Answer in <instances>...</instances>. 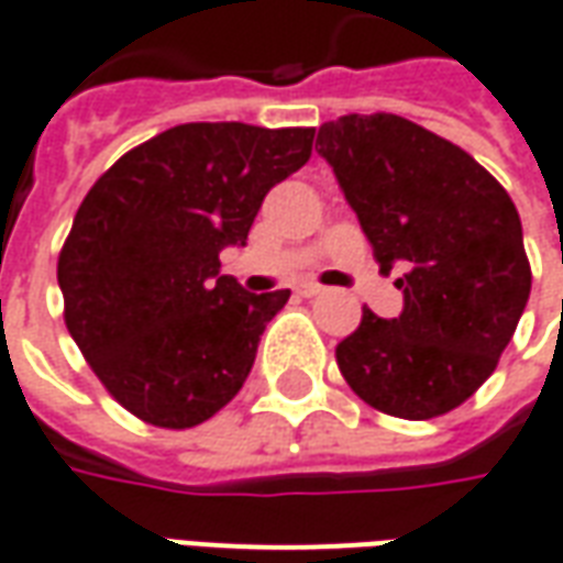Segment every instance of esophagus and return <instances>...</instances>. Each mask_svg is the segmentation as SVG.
<instances>
[{
	"mask_svg": "<svg viewBox=\"0 0 563 563\" xmlns=\"http://www.w3.org/2000/svg\"><path fill=\"white\" fill-rule=\"evenodd\" d=\"M297 294H300V297H318V294H324V288H321V285H314V282H306V285L297 288Z\"/></svg>",
	"mask_w": 563,
	"mask_h": 563,
	"instance_id": "esophagus-1",
	"label": "esophagus"
}]
</instances>
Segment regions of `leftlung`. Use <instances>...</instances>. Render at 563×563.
Returning a JSON list of instances; mask_svg holds the SVG:
<instances>
[{"mask_svg":"<svg viewBox=\"0 0 563 563\" xmlns=\"http://www.w3.org/2000/svg\"><path fill=\"white\" fill-rule=\"evenodd\" d=\"M382 273L400 266V318L364 309L339 373L385 416L457 409L497 369L530 297L516 202L464 147L400 114H345L318 130Z\"/></svg>","mask_w":563,"mask_h":563,"instance_id":"8db88e82","label":"left lung"}]
</instances>
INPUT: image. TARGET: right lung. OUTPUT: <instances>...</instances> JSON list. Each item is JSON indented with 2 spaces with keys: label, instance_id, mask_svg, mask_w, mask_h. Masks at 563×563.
I'll return each instance as SVG.
<instances>
[{
  "label": "right lung",
  "instance_id": "obj_1",
  "mask_svg": "<svg viewBox=\"0 0 563 563\" xmlns=\"http://www.w3.org/2000/svg\"><path fill=\"white\" fill-rule=\"evenodd\" d=\"M312 126L181 123L126 151L78 206L63 318L126 412L197 428L245 385L290 290L249 294L218 254L245 245L269 187L312 157Z\"/></svg>",
  "mask_w": 563,
  "mask_h": 563
}]
</instances>
